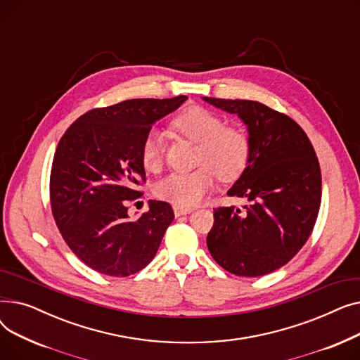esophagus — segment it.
I'll return each mask as SVG.
<instances>
[{"label": "esophagus", "mask_w": 360, "mask_h": 360, "mask_svg": "<svg viewBox=\"0 0 360 360\" xmlns=\"http://www.w3.org/2000/svg\"><path fill=\"white\" fill-rule=\"evenodd\" d=\"M193 212V209H186V207H179V205H174V213L176 217L184 216V214H190Z\"/></svg>", "instance_id": "obj_1"}]
</instances>
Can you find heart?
<instances>
[{
  "label": "heart",
  "mask_w": 360,
  "mask_h": 360,
  "mask_svg": "<svg viewBox=\"0 0 360 360\" xmlns=\"http://www.w3.org/2000/svg\"><path fill=\"white\" fill-rule=\"evenodd\" d=\"M182 136L200 144L198 169L175 172L158 182L159 198L179 207H194L212 191L216 172L223 181L238 178L250 158V140L239 128L226 127L223 118L201 106L184 109L172 121ZM163 134L151 129L141 144V162L150 172H159L163 165Z\"/></svg>",
  "instance_id": "heart-1"
}]
</instances>
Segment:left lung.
Returning <instances> with one entry per match:
<instances>
[{"mask_svg":"<svg viewBox=\"0 0 360 360\" xmlns=\"http://www.w3.org/2000/svg\"><path fill=\"white\" fill-rule=\"evenodd\" d=\"M236 115L248 131L250 158L228 191L251 204L214 210L207 247L232 274L258 277L288 264L308 240L321 204V170L315 150L285 113L254 101L202 98Z\"/></svg>","mask_w":360,"mask_h":360,"instance_id":"obj_1","label":"left lung"}]
</instances>
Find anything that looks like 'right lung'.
I'll return each instance as SVG.
<instances>
[{
  "instance_id": "obj_1",
  "label": "right lung",
  "mask_w": 360,
  "mask_h": 360,
  "mask_svg": "<svg viewBox=\"0 0 360 360\" xmlns=\"http://www.w3.org/2000/svg\"><path fill=\"white\" fill-rule=\"evenodd\" d=\"M188 98L131 99L89 110L56 147L51 170V207L71 251L106 276L127 277L155 258L174 220L169 202L150 200L131 219L128 205L143 194L141 144L151 125Z\"/></svg>"
}]
</instances>
